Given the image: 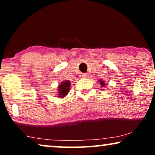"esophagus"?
<instances>
[{
    "label": "esophagus",
    "instance_id": "34e87169",
    "mask_svg": "<svg viewBox=\"0 0 155 155\" xmlns=\"http://www.w3.org/2000/svg\"><path fill=\"white\" fill-rule=\"evenodd\" d=\"M88 76V75L87 74H86V73H82L81 75H80V78H87Z\"/></svg>",
    "mask_w": 155,
    "mask_h": 155
}]
</instances>
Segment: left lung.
Here are the masks:
<instances>
[{
  "label": "left lung",
  "instance_id": "8db88e82",
  "mask_svg": "<svg viewBox=\"0 0 155 155\" xmlns=\"http://www.w3.org/2000/svg\"><path fill=\"white\" fill-rule=\"evenodd\" d=\"M100 83H101V85H102V86H104V82H103V81H101Z\"/></svg>",
  "mask_w": 155,
  "mask_h": 155
}]
</instances>
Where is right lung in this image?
I'll use <instances>...</instances> for the list:
<instances>
[{
    "label": "right lung",
    "instance_id": "1",
    "mask_svg": "<svg viewBox=\"0 0 155 155\" xmlns=\"http://www.w3.org/2000/svg\"><path fill=\"white\" fill-rule=\"evenodd\" d=\"M70 86H71V82L68 80H65L58 87V96L59 97H63L68 94L69 92Z\"/></svg>",
    "mask_w": 155,
    "mask_h": 155
}]
</instances>
